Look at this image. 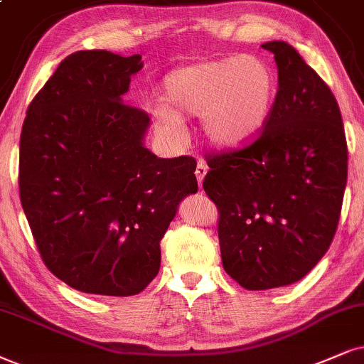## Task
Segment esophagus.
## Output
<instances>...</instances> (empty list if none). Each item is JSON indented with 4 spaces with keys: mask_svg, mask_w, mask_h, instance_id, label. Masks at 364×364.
Wrapping results in <instances>:
<instances>
[{
    "mask_svg": "<svg viewBox=\"0 0 364 364\" xmlns=\"http://www.w3.org/2000/svg\"><path fill=\"white\" fill-rule=\"evenodd\" d=\"M206 173H208V164H206V161L205 159H198L195 174H196V179H198V185H200V186H201V183H203Z\"/></svg>",
    "mask_w": 364,
    "mask_h": 364,
    "instance_id": "1",
    "label": "esophagus"
}]
</instances>
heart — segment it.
I'll list each match as a JSON object with an SVG mask.
<instances>
[{
    "label": "heart",
    "mask_w": 364,
    "mask_h": 364,
    "mask_svg": "<svg viewBox=\"0 0 364 364\" xmlns=\"http://www.w3.org/2000/svg\"><path fill=\"white\" fill-rule=\"evenodd\" d=\"M161 97L166 110H158L156 119L168 132H181L178 116H201L211 144L237 148L265 126L274 77L264 60L252 55L203 60L169 72Z\"/></svg>",
    "instance_id": "b5f03b06"
}]
</instances>
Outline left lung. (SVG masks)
Here are the masks:
<instances>
[{
	"mask_svg": "<svg viewBox=\"0 0 364 364\" xmlns=\"http://www.w3.org/2000/svg\"><path fill=\"white\" fill-rule=\"evenodd\" d=\"M279 89L252 144L208 156L206 195L218 208L223 269L248 291L301 280L323 259L341 215L348 144L326 82L285 41Z\"/></svg>",
	"mask_w": 364,
	"mask_h": 364,
	"instance_id": "8db88e82",
	"label": "left lung"
}]
</instances>
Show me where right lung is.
<instances>
[{"instance_id": "obj_1", "label": "right lung", "mask_w": 364, "mask_h": 364, "mask_svg": "<svg viewBox=\"0 0 364 364\" xmlns=\"http://www.w3.org/2000/svg\"><path fill=\"white\" fill-rule=\"evenodd\" d=\"M141 68V55H68L23 122V211L50 272L85 294L144 291L179 201L198 190L195 159L144 148L149 116L124 102Z\"/></svg>"}]
</instances>
